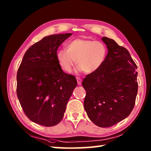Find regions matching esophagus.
I'll list each match as a JSON object with an SVG mask.
<instances>
[{
	"label": "esophagus",
	"instance_id": "esophagus-1",
	"mask_svg": "<svg viewBox=\"0 0 151 151\" xmlns=\"http://www.w3.org/2000/svg\"><path fill=\"white\" fill-rule=\"evenodd\" d=\"M76 81H77V84L78 85H81V83H82V80L79 77H76Z\"/></svg>",
	"mask_w": 151,
	"mask_h": 151
}]
</instances>
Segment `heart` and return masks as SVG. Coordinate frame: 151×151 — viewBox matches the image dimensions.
I'll return each instance as SVG.
<instances>
[{
  "label": "heart",
  "mask_w": 151,
  "mask_h": 151,
  "mask_svg": "<svg viewBox=\"0 0 151 151\" xmlns=\"http://www.w3.org/2000/svg\"><path fill=\"white\" fill-rule=\"evenodd\" d=\"M107 52L104 43L76 38L67 44L66 50L63 49L58 51L56 59L60 68L65 73H70L76 60L78 70L90 74L96 72L102 66Z\"/></svg>",
  "instance_id": "b5f03b06"
}]
</instances>
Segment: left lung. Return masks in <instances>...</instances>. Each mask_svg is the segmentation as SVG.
I'll return each mask as SVG.
<instances>
[{
  "label": "left lung",
  "mask_w": 151,
  "mask_h": 151,
  "mask_svg": "<svg viewBox=\"0 0 151 151\" xmlns=\"http://www.w3.org/2000/svg\"><path fill=\"white\" fill-rule=\"evenodd\" d=\"M108 53L99 70L83 78L84 107L97 126L109 127L125 119L134 107L138 92L137 66L125 47L103 37Z\"/></svg>",
  "instance_id": "1"
}]
</instances>
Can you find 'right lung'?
Segmentation results:
<instances>
[{"label":"right lung","instance_id":"add662e5","mask_svg":"<svg viewBox=\"0 0 151 151\" xmlns=\"http://www.w3.org/2000/svg\"><path fill=\"white\" fill-rule=\"evenodd\" d=\"M72 33L48 35L24 54L17 74V95L24 113L33 122L53 126L63 119L77 85L75 76L64 73L57 50Z\"/></svg>","mask_w":151,"mask_h":151}]
</instances>
